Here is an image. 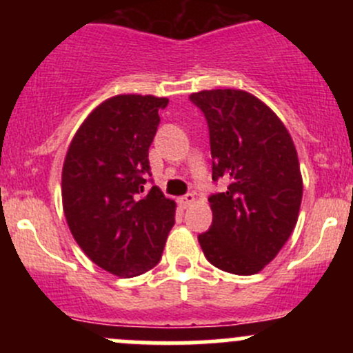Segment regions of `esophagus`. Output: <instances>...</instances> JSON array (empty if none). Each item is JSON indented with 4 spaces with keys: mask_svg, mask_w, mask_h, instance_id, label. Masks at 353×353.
I'll return each instance as SVG.
<instances>
[{
    "mask_svg": "<svg viewBox=\"0 0 353 353\" xmlns=\"http://www.w3.org/2000/svg\"><path fill=\"white\" fill-rule=\"evenodd\" d=\"M194 199H196V198H194L193 193H188V194H184V196L179 198V205L183 206V208H188L191 203H194Z\"/></svg>",
    "mask_w": 353,
    "mask_h": 353,
    "instance_id": "esophagus-1",
    "label": "esophagus"
}]
</instances>
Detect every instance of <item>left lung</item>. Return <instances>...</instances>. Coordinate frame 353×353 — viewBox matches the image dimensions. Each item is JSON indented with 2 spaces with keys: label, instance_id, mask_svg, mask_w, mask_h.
I'll return each instance as SVG.
<instances>
[{
  "label": "left lung",
  "instance_id": "obj_1",
  "mask_svg": "<svg viewBox=\"0 0 353 353\" xmlns=\"http://www.w3.org/2000/svg\"><path fill=\"white\" fill-rule=\"evenodd\" d=\"M190 101L208 124L212 179L229 183L208 198L213 220L199 245L216 268L254 275L297 223L302 177L294 141L276 114L248 92L203 90Z\"/></svg>",
  "mask_w": 353,
  "mask_h": 353
}]
</instances>
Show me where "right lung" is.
<instances>
[{"instance_id": "obj_1", "label": "right lung", "mask_w": 353, "mask_h": 353, "mask_svg": "<svg viewBox=\"0 0 353 353\" xmlns=\"http://www.w3.org/2000/svg\"><path fill=\"white\" fill-rule=\"evenodd\" d=\"M167 104L154 95L108 99L68 148L61 179L68 227L85 254L112 275L154 268L176 222V203L157 186L147 190L148 148Z\"/></svg>"}]
</instances>
